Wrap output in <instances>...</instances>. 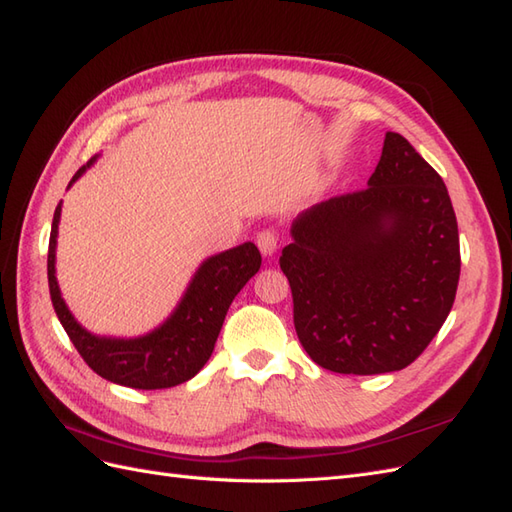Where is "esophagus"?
Here are the masks:
<instances>
[{
  "instance_id": "1",
  "label": "esophagus",
  "mask_w": 512,
  "mask_h": 512,
  "mask_svg": "<svg viewBox=\"0 0 512 512\" xmlns=\"http://www.w3.org/2000/svg\"><path fill=\"white\" fill-rule=\"evenodd\" d=\"M256 243H258L260 252H263V256H273V254H276V249H278V234L273 232L271 228L260 230L256 234Z\"/></svg>"
}]
</instances>
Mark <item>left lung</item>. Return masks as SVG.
Returning <instances> with one entry per match:
<instances>
[{"label":"left lung","instance_id":"obj_1","mask_svg":"<svg viewBox=\"0 0 512 512\" xmlns=\"http://www.w3.org/2000/svg\"><path fill=\"white\" fill-rule=\"evenodd\" d=\"M280 269L293 323L323 369L354 376L400 371L450 315L460 243L443 178L402 134L386 132L367 189L299 215Z\"/></svg>","mask_w":512,"mask_h":512}]
</instances>
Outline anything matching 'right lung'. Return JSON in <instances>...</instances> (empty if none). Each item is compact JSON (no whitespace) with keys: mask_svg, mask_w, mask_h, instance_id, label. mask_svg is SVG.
Returning <instances> with one entry per match:
<instances>
[{"mask_svg":"<svg viewBox=\"0 0 512 512\" xmlns=\"http://www.w3.org/2000/svg\"><path fill=\"white\" fill-rule=\"evenodd\" d=\"M93 160L95 158L78 169L71 184L82 176L86 167L93 165ZM58 221L60 204L54 213L47 252V282L56 315L84 363L97 376L130 386V389H169V386L191 380L213 354L232 299L260 269V260H263L254 243H243L208 258L197 269L176 313L158 330L139 339H106V336L86 332L69 313L65 299L60 297L54 267Z\"/></svg>","mask_w":512,"mask_h":512,"instance_id":"right-lung-1","label":"right lung"}]
</instances>
